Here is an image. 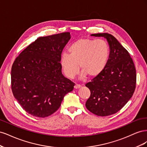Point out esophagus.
Segmentation results:
<instances>
[{
	"label": "esophagus",
	"instance_id": "1",
	"mask_svg": "<svg viewBox=\"0 0 147 147\" xmlns=\"http://www.w3.org/2000/svg\"><path fill=\"white\" fill-rule=\"evenodd\" d=\"M81 88V85H80V84H76L74 86L75 89H78V88Z\"/></svg>",
	"mask_w": 147,
	"mask_h": 147
}]
</instances>
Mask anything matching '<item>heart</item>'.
I'll list each match as a JSON object with an SVG mask.
<instances>
[{
  "instance_id": "obj_1",
  "label": "heart",
  "mask_w": 147,
  "mask_h": 147,
  "mask_svg": "<svg viewBox=\"0 0 147 147\" xmlns=\"http://www.w3.org/2000/svg\"><path fill=\"white\" fill-rule=\"evenodd\" d=\"M69 55L64 53L60 59V64L64 74L70 78L78 73L79 65L82 78L88 75L95 77L99 75L108 63L110 47L102 39L81 38L71 44L68 48Z\"/></svg>"
}]
</instances>
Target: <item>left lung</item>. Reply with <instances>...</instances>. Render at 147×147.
Returning a JSON list of instances; mask_svg holds the SVG:
<instances>
[{"label": "left lung", "mask_w": 147, "mask_h": 147, "mask_svg": "<svg viewBox=\"0 0 147 147\" xmlns=\"http://www.w3.org/2000/svg\"><path fill=\"white\" fill-rule=\"evenodd\" d=\"M91 35L107 39L110 56L104 70L85 84L91 91L85 105L90 112L97 116H109L121 110L134 94L136 67L129 53L112 35L99 33Z\"/></svg>", "instance_id": "obj_1"}]
</instances>
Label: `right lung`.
Segmentation results:
<instances>
[{
  "label": "right lung",
  "mask_w": 147,
  "mask_h": 147,
  "mask_svg": "<svg viewBox=\"0 0 147 147\" xmlns=\"http://www.w3.org/2000/svg\"><path fill=\"white\" fill-rule=\"evenodd\" d=\"M70 32L41 37L22 51L11 71V90L26 112L45 118L57 110L75 83L62 74L61 53Z\"/></svg>",
  "instance_id": "1"
}]
</instances>
